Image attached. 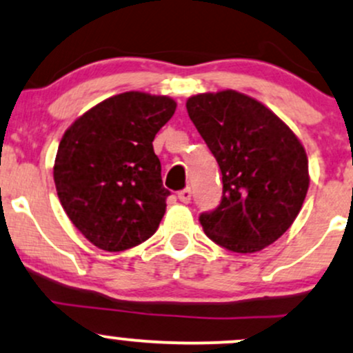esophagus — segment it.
Listing matches in <instances>:
<instances>
[{
  "label": "esophagus",
  "mask_w": 353,
  "mask_h": 353,
  "mask_svg": "<svg viewBox=\"0 0 353 353\" xmlns=\"http://www.w3.org/2000/svg\"><path fill=\"white\" fill-rule=\"evenodd\" d=\"M190 196H192V192H190V189H182L179 194H177V197H179L181 202H184V204H189L190 202Z\"/></svg>",
  "instance_id": "esophagus-1"
}]
</instances>
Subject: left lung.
Masks as SVG:
<instances>
[{
  "instance_id": "obj_1",
  "label": "left lung",
  "mask_w": 353,
  "mask_h": 353,
  "mask_svg": "<svg viewBox=\"0 0 353 353\" xmlns=\"http://www.w3.org/2000/svg\"><path fill=\"white\" fill-rule=\"evenodd\" d=\"M185 108L222 174L221 204L199 217L205 236L232 252H259L301 212L305 149L269 108L232 89L190 96Z\"/></svg>"
}]
</instances>
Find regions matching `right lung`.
<instances>
[{"label":"right lung","mask_w":353,"mask_h":353,"mask_svg":"<svg viewBox=\"0 0 353 353\" xmlns=\"http://www.w3.org/2000/svg\"><path fill=\"white\" fill-rule=\"evenodd\" d=\"M176 106L168 96L123 92L96 104L64 132L52 171L59 202L99 249H131L159 228L171 192L163 185L152 141Z\"/></svg>","instance_id":"add662e5"}]
</instances>
